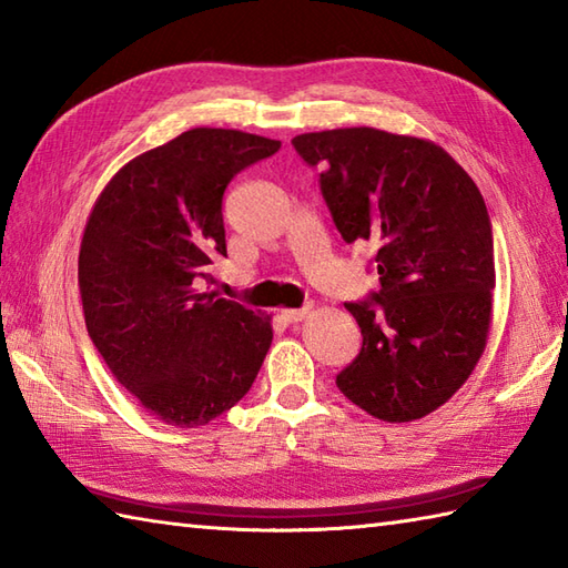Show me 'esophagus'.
I'll return each instance as SVG.
<instances>
[{"label":"esophagus","mask_w":568,"mask_h":568,"mask_svg":"<svg viewBox=\"0 0 568 568\" xmlns=\"http://www.w3.org/2000/svg\"><path fill=\"white\" fill-rule=\"evenodd\" d=\"M310 305L307 307H300V310H283V317L287 322H303L307 315H310Z\"/></svg>","instance_id":"34e87169"}]
</instances>
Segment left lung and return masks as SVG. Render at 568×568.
Segmentation results:
<instances>
[{"label": "left lung", "mask_w": 568, "mask_h": 568, "mask_svg": "<svg viewBox=\"0 0 568 568\" xmlns=\"http://www.w3.org/2000/svg\"><path fill=\"white\" fill-rule=\"evenodd\" d=\"M346 244L378 246L381 291L346 303L364 344L336 376L383 422L434 413L486 348L496 261L484 195L437 143L371 126L293 139Z\"/></svg>", "instance_id": "obj_1"}]
</instances>
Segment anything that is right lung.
I'll return each mask as SVG.
<instances>
[{"mask_svg":"<svg viewBox=\"0 0 568 568\" xmlns=\"http://www.w3.org/2000/svg\"><path fill=\"white\" fill-rule=\"evenodd\" d=\"M281 141L190 129L136 155L94 202L78 281L84 324L112 376L155 419L200 427L232 409L273 342L271 317L200 293L226 256L222 197Z\"/></svg>","mask_w":568,"mask_h":568,"instance_id":"obj_1","label":"right lung"}]
</instances>
